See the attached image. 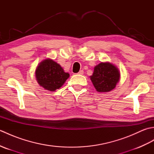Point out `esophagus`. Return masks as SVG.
Masks as SVG:
<instances>
[{
	"label": "esophagus",
	"instance_id": "34e87169",
	"mask_svg": "<svg viewBox=\"0 0 154 154\" xmlns=\"http://www.w3.org/2000/svg\"><path fill=\"white\" fill-rule=\"evenodd\" d=\"M78 73H79V75H83L84 71H83V70H81V71H79V72Z\"/></svg>",
	"mask_w": 154,
	"mask_h": 154
}]
</instances>
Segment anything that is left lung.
Returning a JSON list of instances; mask_svg holds the SVG:
<instances>
[{"mask_svg":"<svg viewBox=\"0 0 154 154\" xmlns=\"http://www.w3.org/2000/svg\"><path fill=\"white\" fill-rule=\"evenodd\" d=\"M119 69L109 61L100 62L94 67L93 75L90 76L93 85L99 93H107L113 90L119 82Z\"/></svg>","mask_w":154,"mask_h":154,"instance_id":"8db88e82","label":"left lung"}]
</instances>
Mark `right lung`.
<instances>
[{
  "label": "right lung",
  "instance_id": "obj_1",
  "mask_svg": "<svg viewBox=\"0 0 154 154\" xmlns=\"http://www.w3.org/2000/svg\"><path fill=\"white\" fill-rule=\"evenodd\" d=\"M38 84L47 91H55L63 86L69 77L61 65L50 58L45 59L38 65L35 71Z\"/></svg>",
  "mask_w": 154,
  "mask_h": 154
}]
</instances>
